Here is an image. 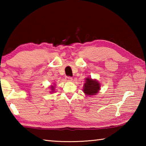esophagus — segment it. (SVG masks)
Returning <instances> with one entry per match:
<instances>
[{
    "instance_id": "1",
    "label": "esophagus",
    "mask_w": 146,
    "mask_h": 146,
    "mask_svg": "<svg viewBox=\"0 0 146 146\" xmlns=\"http://www.w3.org/2000/svg\"><path fill=\"white\" fill-rule=\"evenodd\" d=\"M72 77H71V76H66V80H67V81H71L72 80Z\"/></svg>"
}]
</instances>
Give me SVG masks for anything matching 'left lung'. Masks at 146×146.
<instances>
[{
	"mask_svg": "<svg viewBox=\"0 0 146 146\" xmlns=\"http://www.w3.org/2000/svg\"><path fill=\"white\" fill-rule=\"evenodd\" d=\"M100 86V84L97 80H92L91 78H87L84 86L83 91L87 95H95L99 91Z\"/></svg>",
	"mask_w": 146,
	"mask_h": 146,
	"instance_id": "1",
	"label": "left lung"
}]
</instances>
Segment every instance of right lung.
<instances>
[{
  "mask_svg": "<svg viewBox=\"0 0 146 146\" xmlns=\"http://www.w3.org/2000/svg\"><path fill=\"white\" fill-rule=\"evenodd\" d=\"M51 90H52V92H53V91L54 90V88H54V86H51Z\"/></svg>",
  "mask_w": 146,
  "mask_h": 146,
  "instance_id": "add662e5",
  "label": "right lung"
}]
</instances>
